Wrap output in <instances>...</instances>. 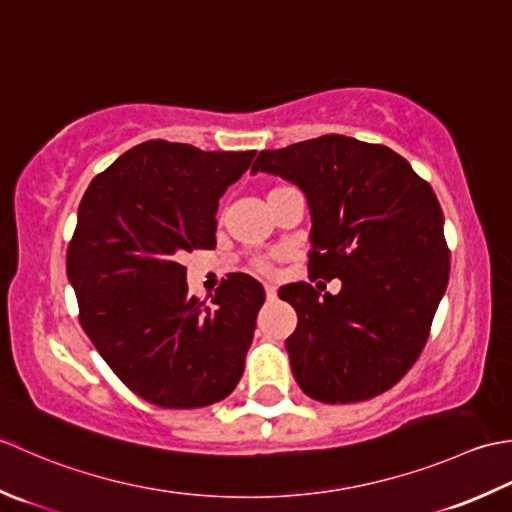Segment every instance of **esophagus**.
<instances>
[{
    "mask_svg": "<svg viewBox=\"0 0 512 512\" xmlns=\"http://www.w3.org/2000/svg\"><path fill=\"white\" fill-rule=\"evenodd\" d=\"M265 294H267V300H276L278 291H276L274 285H265Z\"/></svg>",
    "mask_w": 512,
    "mask_h": 512,
    "instance_id": "obj_1",
    "label": "esophagus"
}]
</instances>
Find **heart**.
I'll return each instance as SVG.
<instances>
[{
  "mask_svg": "<svg viewBox=\"0 0 512 512\" xmlns=\"http://www.w3.org/2000/svg\"><path fill=\"white\" fill-rule=\"evenodd\" d=\"M278 190H285V187H276V190H271L269 194H274V192H278ZM260 271H269L271 269V265L267 263V260H258V265H256Z\"/></svg>",
  "mask_w": 512,
  "mask_h": 512,
  "instance_id": "b5f03b06",
  "label": "heart"
}]
</instances>
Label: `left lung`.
<instances>
[{"instance_id": "obj_1", "label": "left lung", "mask_w": 512, "mask_h": 512, "mask_svg": "<svg viewBox=\"0 0 512 512\" xmlns=\"http://www.w3.org/2000/svg\"><path fill=\"white\" fill-rule=\"evenodd\" d=\"M252 172L305 192L309 280L342 283L336 296L309 283L278 291L298 316L285 342L298 387L327 404L389 391L420 358L448 285L451 252L433 187L387 145L342 134L263 150Z\"/></svg>"}]
</instances>
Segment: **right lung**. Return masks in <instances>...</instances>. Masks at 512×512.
<instances>
[{"label": "right lung", "instance_id": "add662e5", "mask_svg": "<svg viewBox=\"0 0 512 512\" xmlns=\"http://www.w3.org/2000/svg\"><path fill=\"white\" fill-rule=\"evenodd\" d=\"M256 156L145 141L92 179L68 245L79 322L114 375L163 409H198L241 380L263 285L236 274L187 291L181 256L214 249L218 198Z\"/></svg>", "mask_w": 512, "mask_h": 512}]
</instances>
